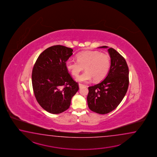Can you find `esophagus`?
I'll use <instances>...</instances> for the list:
<instances>
[{
    "instance_id": "obj_1",
    "label": "esophagus",
    "mask_w": 157,
    "mask_h": 157,
    "mask_svg": "<svg viewBox=\"0 0 157 157\" xmlns=\"http://www.w3.org/2000/svg\"><path fill=\"white\" fill-rule=\"evenodd\" d=\"M85 86H86V85H83V84H82V83H79V87H80V88H81V87Z\"/></svg>"
}]
</instances>
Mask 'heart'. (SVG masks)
Returning a JSON list of instances; mask_svg holds the SVG:
<instances>
[{"label": "heart", "instance_id": "obj_1", "mask_svg": "<svg viewBox=\"0 0 157 157\" xmlns=\"http://www.w3.org/2000/svg\"><path fill=\"white\" fill-rule=\"evenodd\" d=\"M77 60L68 59L66 62L67 70L77 76L85 67L86 71L77 77L80 82L91 80L98 81L106 77L110 67V58L107 54L99 51H86L77 54Z\"/></svg>", "mask_w": 157, "mask_h": 157}]
</instances>
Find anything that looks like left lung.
Here are the masks:
<instances>
[{
	"mask_svg": "<svg viewBox=\"0 0 157 157\" xmlns=\"http://www.w3.org/2000/svg\"><path fill=\"white\" fill-rule=\"evenodd\" d=\"M108 50L111 58L109 72L101 82L88 87L87 97L90 110L101 114L108 113L118 107L129 85V70L125 59L112 48Z\"/></svg>",
	"mask_w": 157,
	"mask_h": 157,
	"instance_id": "1",
	"label": "left lung"
}]
</instances>
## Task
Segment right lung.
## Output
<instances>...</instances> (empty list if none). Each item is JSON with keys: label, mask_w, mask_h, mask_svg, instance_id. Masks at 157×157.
Returning <instances> with one entry per match:
<instances>
[{"label": "right lung", "mask_w": 157, "mask_h": 157, "mask_svg": "<svg viewBox=\"0 0 157 157\" xmlns=\"http://www.w3.org/2000/svg\"><path fill=\"white\" fill-rule=\"evenodd\" d=\"M72 52V49L63 45L52 46L40 54L33 66V93L40 106L50 113L68 109L72 98L79 89L78 83L66 67Z\"/></svg>", "instance_id": "right-lung-1"}]
</instances>
